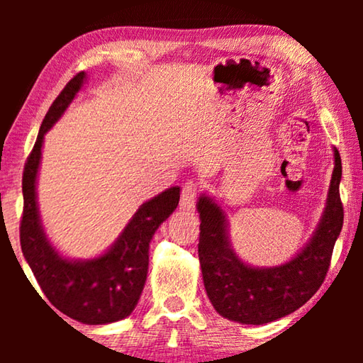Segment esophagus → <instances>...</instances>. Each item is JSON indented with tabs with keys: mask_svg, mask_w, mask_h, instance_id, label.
Listing matches in <instances>:
<instances>
[{
	"mask_svg": "<svg viewBox=\"0 0 363 363\" xmlns=\"http://www.w3.org/2000/svg\"><path fill=\"white\" fill-rule=\"evenodd\" d=\"M200 186L196 182L189 181L186 186L182 187V195H181V208L186 211H192L196 203V196H199Z\"/></svg>",
	"mask_w": 363,
	"mask_h": 363,
	"instance_id": "34e87169",
	"label": "esophagus"
}]
</instances>
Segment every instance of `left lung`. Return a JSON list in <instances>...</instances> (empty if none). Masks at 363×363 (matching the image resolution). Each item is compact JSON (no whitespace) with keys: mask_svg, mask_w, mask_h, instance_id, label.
Wrapping results in <instances>:
<instances>
[{"mask_svg":"<svg viewBox=\"0 0 363 363\" xmlns=\"http://www.w3.org/2000/svg\"><path fill=\"white\" fill-rule=\"evenodd\" d=\"M333 152L335 168L320 223L306 247L281 266L245 264L230 247L223 208L211 196L200 195L199 259L206 294L220 315L243 325L269 323L299 309L320 288L344 219L341 157L336 149Z\"/></svg>","mask_w":363,"mask_h":363,"instance_id":"left-lung-1","label":"left lung"}]
</instances>
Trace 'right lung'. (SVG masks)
Listing matches in <instances>:
<instances>
[{
  "label": "right lung",
  "mask_w": 363,
  "mask_h": 363,
  "mask_svg": "<svg viewBox=\"0 0 363 363\" xmlns=\"http://www.w3.org/2000/svg\"><path fill=\"white\" fill-rule=\"evenodd\" d=\"M84 79L86 73L79 72L56 97L27 158L22 176L21 247L49 303L73 320L104 325L121 320L136 307L149 269L150 240L160 224L176 210L181 189L171 187L140 205L112 247L94 259H67L49 243L36 201L41 147L45 134L75 99Z\"/></svg>",
  "instance_id": "right-lung-1"
}]
</instances>
